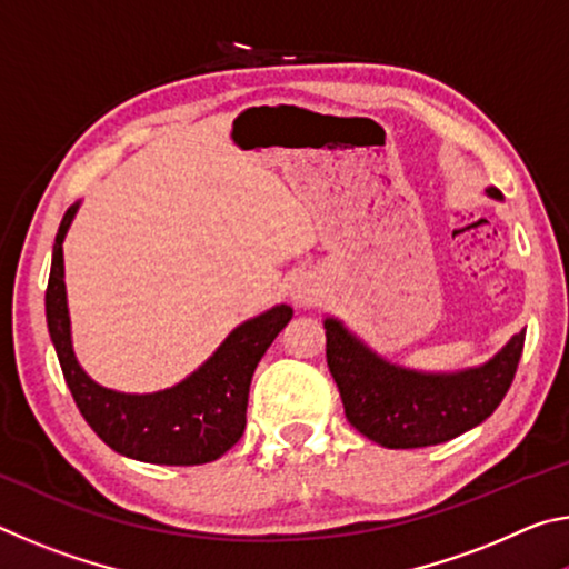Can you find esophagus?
Masks as SVG:
<instances>
[{
  "mask_svg": "<svg viewBox=\"0 0 569 569\" xmlns=\"http://www.w3.org/2000/svg\"><path fill=\"white\" fill-rule=\"evenodd\" d=\"M293 301L298 306H311L316 301V291L311 286H296L293 288Z\"/></svg>",
  "mask_w": 569,
  "mask_h": 569,
  "instance_id": "obj_1",
  "label": "esophagus"
}]
</instances>
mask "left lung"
<instances>
[{
	"label": "left lung",
	"instance_id": "8db88e82",
	"mask_svg": "<svg viewBox=\"0 0 569 569\" xmlns=\"http://www.w3.org/2000/svg\"><path fill=\"white\" fill-rule=\"evenodd\" d=\"M487 196L502 200L497 188ZM326 361L339 387L346 419L387 449H419L449 441L485 421L512 387L525 331L495 359L457 373H423L381 359L341 321L326 319Z\"/></svg>",
	"mask_w": 569,
	"mask_h": 569
}]
</instances>
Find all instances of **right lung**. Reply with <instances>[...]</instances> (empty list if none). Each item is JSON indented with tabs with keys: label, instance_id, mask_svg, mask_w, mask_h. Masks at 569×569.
Segmentation results:
<instances>
[{
	"label": "right lung",
	"instance_id": "right-lung-1",
	"mask_svg": "<svg viewBox=\"0 0 569 569\" xmlns=\"http://www.w3.org/2000/svg\"><path fill=\"white\" fill-rule=\"evenodd\" d=\"M80 203L67 208L52 248L44 311L57 359L77 409L94 435L122 457L192 467L223 457L243 437L250 379L268 346L291 321V306H273L240 323L188 379L156 393H120L92 381L77 363L64 291L62 240Z\"/></svg>",
	"mask_w": 569,
	"mask_h": 569
}]
</instances>
